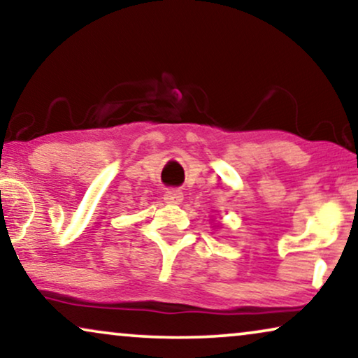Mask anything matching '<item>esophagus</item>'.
<instances>
[{
  "mask_svg": "<svg viewBox=\"0 0 358 358\" xmlns=\"http://www.w3.org/2000/svg\"><path fill=\"white\" fill-rule=\"evenodd\" d=\"M182 199H184V194L180 192L179 189H168V190H166V194H164L166 203H171V205L180 203V202H182Z\"/></svg>",
  "mask_w": 358,
  "mask_h": 358,
  "instance_id": "34e87169",
  "label": "esophagus"
}]
</instances>
